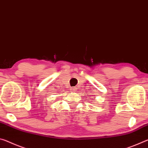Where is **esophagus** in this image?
<instances>
[{"mask_svg":"<svg viewBox=\"0 0 148 148\" xmlns=\"http://www.w3.org/2000/svg\"><path fill=\"white\" fill-rule=\"evenodd\" d=\"M75 88H76V87H71V88H70V90H71V91H75V89H76Z\"/></svg>","mask_w":148,"mask_h":148,"instance_id":"34e87169","label":"esophagus"}]
</instances>
